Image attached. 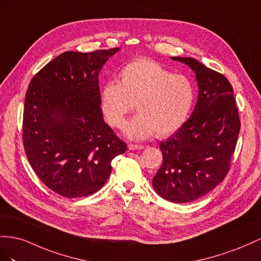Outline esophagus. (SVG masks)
Instances as JSON below:
<instances>
[{
  "mask_svg": "<svg viewBox=\"0 0 261 261\" xmlns=\"http://www.w3.org/2000/svg\"><path fill=\"white\" fill-rule=\"evenodd\" d=\"M128 148L130 151H136V150H142V148H144V146L143 145H137V144H129Z\"/></svg>",
  "mask_w": 261,
  "mask_h": 261,
  "instance_id": "34e87169",
  "label": "esophagus"
}]
</instances>
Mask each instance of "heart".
Here are the masks:
<instances>
[{"label": "heart", "mask_w": 261, "mask_h": 261, "mask_svg": "<svg viewBox=\"0 0 261 261\" xmlns=\"http://www.w3.org/2000/svg\"><path fill=\"white\" fill-rule=\"evenodd\" d=\"M193 100L195 88L188 77L148 59L125 64L118 83L107 82L99 93L102 113L116 129L122 128L136 105L139 115L124 129L125 136L133 140L176 132L187 120Z\"/></svg>", "instance_id": "1"}]
</instances>
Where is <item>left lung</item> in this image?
I'll list each match as a JSON object with an SVG mask.
<instances>
[{
	"label": "left lung",
	"instance_id": "left-lung-1",
	"mask_svg": "<svg viewBox=\"0 0 261 261\" xmlns=\"http://www.w3.org/2000/svg\"><path fill=\"white\" fill-rule=\"evenodd\" d=\"M196 73L198 100L191 117L160 143L163 164L153 178L159 195L175 203L195 201L223 181L240 135L233 87L196 59L172 57Z\"/></svg>",
	"mask_w": 261,
	"mask_h": 261
}]
</instances>
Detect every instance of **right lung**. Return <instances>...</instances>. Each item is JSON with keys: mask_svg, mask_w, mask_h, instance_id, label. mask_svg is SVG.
I'll return each mask as SVG.
<instances>
[{"mask_svg": "<svg viewBox=\"0 0 261 261\" xmlns=\"http://www.w3.org/2000/svg\"><path fill=\"white\" fill-rule=\"evenodd\" d=\"M118 50L63 52L29 83L23 117L26 156L40 180L62 197L98 191L113 169L111 161L126 151L103 120L99 101V71Z\"/></svg>", "mask_w": 261, "mask_h": 261, "instance_id": "add662e5", "label": "right lung"}]
</instances>
